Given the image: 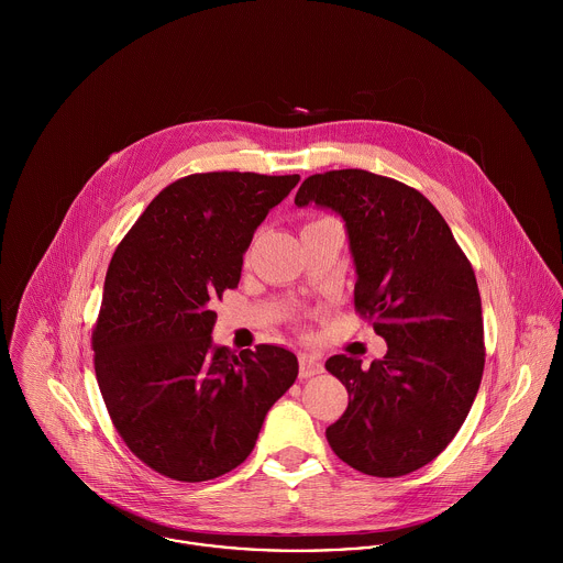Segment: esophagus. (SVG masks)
<instances>
[{
	"label": "esophagus",
	"mask_w": 563,
	"mask_h": 563,
	"mask_svg": "<svg viewBox=\"0 0 563 563\" xmlns=\"http://www.w3.org/2000/svg\"><path fill=\"white\" fill-rule=\"evenodd\" d=\"M322 371L321 357L312 351H303L299 353V377L301 379H308V377H314Z\"/></svg>",
	"instance_id": "obj_1"
}]
</instances>
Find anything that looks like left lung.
Masks as SVG:
<instances>
[{
    "label": "left lung",
    "instance_id": "8db88e82",
    "mask_svg": "<svg viewBox=\"0 0 563 563\" xmlns=\"http://www.w3.org/2000/svg\"><path fill=\"white\" fill-rule=\"evenodd\" d=\"M295 203L342 217L357 273L355 310L388 344L371 368L346 355L327 360L349 393L327 442L364 475L413 473L449 446L482 384L475 271L433 203L397 179L362 168L317 173Z\"/></svg>",
    "mask_w": 563,
    "mask_h": 563
}]
</instances>
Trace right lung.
<instances>
[{"label": "right lung", "mask_w": 563, "mask_h": 563, "mask_svg": "<svg viewBox=\"0 0 563 563\" xmlns=\"http://www.w3.org/2000/svg\"><path fill=\"white\" fill-rule=\"evenodd\" d=\"M299 175L195 173L168 184L117 246L92 329L108 413L150 468L217 479L249 457L297 379L292 351L212 342V301L241 282L242 255Z\"/></svg>", "instance_id": "1"}]
</instances>
